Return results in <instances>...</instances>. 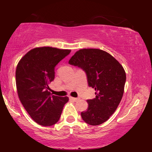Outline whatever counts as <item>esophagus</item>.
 <instances>
[{
	"label": "esophagus",
	"mask_w": 152,
	"mask_h": 152,
	"mask_svg": "<svg viewBox=\"0 0 152 152\" xmlns=\"http://www.w3.org/2000/svg\"><path fill=\"white\" fill-rule=\"evenodd\" d=\"M69 99H70V100L73 101V102H77V101L79 99V98H73V97H72V96H70V97H69Z\"/></svg>",
	"instance_id": "obj_1"
}]
</instances>
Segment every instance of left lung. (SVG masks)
Returning a JSON list of instances; mask_svg holds the SVG:
<instances>
[{
  "instance_id": "obj_1",
  "label": "left lung",
  "mask_w": 152,
  "mask_h": 152,
  "mask_svg": "<svg viewBox=\"0 0 152 152\" xmlns=\"http://www.w3.org/2000/svg\"><path fill=\"white\" fill-rule=\"evenodd\" d=\"M86 72L89 87L96 91V98L87 100L88 108L82 112L83 121L98 126L110 118L122 98L126 80L121 64L111 54L98 49H82L69 60Z\"/></svg>"
}]
</instances>
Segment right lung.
<instances>
[{"mask_svg": "<svg viewBox=\"0 0 152 152\" xmlns=\"http://www.w3.org/2000/svg\"><path fill=\"white\" fill-rule=\"evenodd\" d=\"M70 49L51 47L32 49L18 62L16 70V89L21 103L33 120L43 126L58 122L67 96L51 95L48 84L54 79V69Z\"/></svg>", "mask_w": 152, "mask_h": 152, "instance_id": "add662e5", "label": "right lung"}]
</instances>
